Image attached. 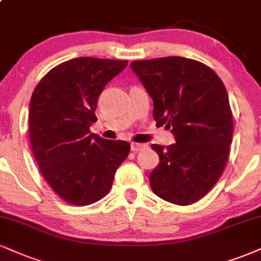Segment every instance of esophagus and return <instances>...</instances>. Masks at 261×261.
Wrapping results in <instances>:
<instances>
[{
	"label": "esophagus",
	"mask_w": 261,
	"mask_h": 261,
	"mask_svg": "<svg viewBox=\"0 0 261 261\" xmlns=\"http://www.w3.org/2000/svg\"><path fill=\"white\" fill-rule=\"evenodd\" d=\"M147 147V144L144 143H131V150L135 153L141 152V150L144 149Z\"/></svg>",
	"instance_id": "esophagus-1"
}]
</instances>
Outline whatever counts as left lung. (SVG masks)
<instances>
[{
  "mask_svg": "<svg viewBox=\"0 0 261 261\" xmlns=\"http://www.w3.org/2000/svg\"><path fill=\"white\" fill-rule=\"evenodd\" d=\"M154 103L156 124L171 128L175 142L152 144L159 164L152 191L166 202L190 205L215 186L230 155L233 134L227 91L204 63L184 57L131 62Z\"/></svg>",
  "mask_w": 261,
  "mask_h": 261,
  "instance_id": "left-lung-1",
  "label": "left lung"
}]
</instances>
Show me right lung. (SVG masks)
Returning a JSON list of instances; mask_svg holds the SVG:
<instances>
[{"label": "right lung", "mask_w": 261, "mask_h": 261, "mask_svg": "<svg viewBox=\"0 0 261 261\" xmlns=\"http://www.w3.org/2000/svg\"><path fill=\"white\" fill-rule=\"evenodd\" d=\"M126 65L114 59H70L51 69L31 96V149L43 178L69 204L90 205L107 196L130 153L126 141L90 134L100 92Z\"/></svg>", "instance_id": "1"}]
</instances>
